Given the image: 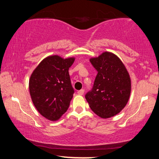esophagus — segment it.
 I'll list each match as a JSON object with an SVG mask.
<instances>
[{"label": "esophagus", "instance_id": "1", "mask_svg": "<svg viewBox=\"0 0 159 159\" xmlns=\"http://www.w3.org/2000/svg\"><path fill=\"white\" fill-rule=\"evenodd\" d=\"M84 93V89H82V90H79V91H78V92H77L78 94L80 95H83Z\"/></svg>", "mask_w": 159, "mask_h": 159}]
</instances>
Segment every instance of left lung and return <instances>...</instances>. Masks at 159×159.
Here are the masks:
<instances>
[{"label":"left lung","instance_id":"1","mask_svg":"<svg viewBox=\"0 0 159 159\" xmlns=\"http://www.w3.org/2000/svg\"><path fill=\"white\" fill-rule=\"evenodd\" d=\"M90 61L98 71L92 90L85 98L93 112L103 119L118 114L129 101L131 80L118 56L103 52Z\"/></svg>","mask_w":159,"mask_h":159}]
</instances>
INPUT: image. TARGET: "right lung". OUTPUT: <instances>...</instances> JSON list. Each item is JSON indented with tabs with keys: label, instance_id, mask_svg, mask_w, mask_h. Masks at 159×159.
<instances>
[{
	"label": "right lung",
	"instance_id": "add662e5",
	"mask_svg": "<svg viewBox=\"0 0 159 159\" xmlns=\"http://www.w3.org/2000/svg\"><path fill=\"white\" fill-rule=\"evenodd\" d=\"M74 57L48 56L30 76L29 89L32 103L38 112L50 121H57L68 109L75 90L69 69Z\"/></svg>",
	"mask_w": 159,
	"mask_h": 159
}]
</instances>
